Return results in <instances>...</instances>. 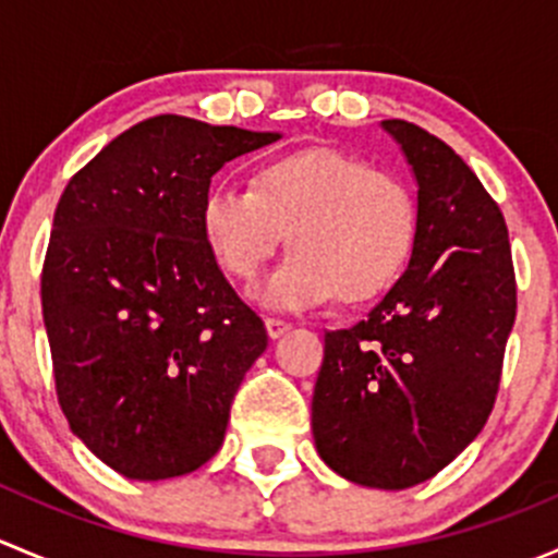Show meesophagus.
Listing matches in <instances>:
<instances>
[{
  "instance_id": "esophagus-1",
  "label": "esophagus",
  "mask_w": 558,
  "mask_h": 558,
  "mask_svg": "<svg viewBox=\"0 0 558 558\" xmlns=\"http://www.w3.org/2000/svg\"><path fill=\"white\" fill-rule=\"evenodd\" d=\"M264 326H267V335L272 337V340H278V337H283L286 331L291 329L289 320H283V318H267L264 320Z\"/></svg>"
}]
</instances>
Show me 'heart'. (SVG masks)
<instances>
[{
  "instance_id": "1",
  "label": "heart",
  "mask_w": 558,
  "mask_h": 558,
  "mask_svg": "<svg viewBox=\"0 0 558 558\" xmlns=\"http://www.w3.org/2000/svg\"><path fill=\"white\" fill-rule=\"evenodd\" d=\"M199 227L218 267L240 283H253L289 234L294 253L256 291L267 307L302 311L335 296L362 305L408 269L418 199L399 174L318 145L262 161L251 189H207Z\"/></svg>"
}]
</instances>
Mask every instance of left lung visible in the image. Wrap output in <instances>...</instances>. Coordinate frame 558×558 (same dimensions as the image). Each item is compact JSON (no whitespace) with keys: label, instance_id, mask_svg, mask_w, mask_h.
Listing matches in <instances>:
<instances>
[{"label":"left lung","instance_id":"8db88e82","mask_svg":"<svg viewBox=\"0 0 558 558\" xmlns=\"http://www.w3.org/2000/svg\"><path fill=\"white\" fill-rule=\"evenodd\" d=\"M418 183V240L391 291L326 331L313 391L320 459L348 481L410 488L481 435L515 320V272L497 202L451 145L384 121Z\"/></svg>","mask_w":558,"mask_h":558}]
</instances>
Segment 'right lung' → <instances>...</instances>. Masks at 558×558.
<instances>
[{
    "instance_id": "add662e5",
    "label": "right lung",
    "mask_w": 558,
    "mask_h": 558,
    "mask_svg": "<svg viewBox=\"0 0 558 558\" xmlns=\"http://www.w3.org/2000/svg\"><path fill=\"white\" fill-rule=\"evenodd\" d=\"M275 132L154 116L107 143L56 205L39 294L70 429L134 481L194 472L227 435L267 329L205 245L202 196Z\"/></svg>"
}]
</instances>
